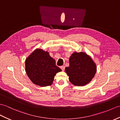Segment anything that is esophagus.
<instances>
[{
	"mask_svg": "<svg viewBox=\"0 0 120 120\" xmlns=\"http://www.w3.org/2000/svg\"><path fill=\"white\" fill-rule=\"evenodd\" d=\"M60 68L62 69V71H64L65 69V67L64 66H60Z\"/></svg>",
	"mask_w": 120,
	"mask_h": 120,
	"instance_id": "obj_1",
	"label": "esophagus"
}]
</instances>
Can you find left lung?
I'll list each match as a JSON object with an SVG mask.
<instances>
[{"label": "left lung", "instance_id": "obj_1", "mask_svg": "<svg viewBox=\"0 0 120 120\" xmlns=\"http://www.w3.org/2000/svg\"><path fill=\"white\" fill-rule=\"evenodd\" d=\"M69 65L65 69L69 81L75 86H84L90 83L97 71L92 58L84 52H74L69 59Z\"/></svg>", "mask_w": 120, "mask_h": 120}]
</instances>
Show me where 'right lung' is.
I'll return each mask as SVG.
<instances>
[{
    "label": "right lung",
    "instance_id": "obj_1",
    "mask_svg": "<svg viewBox=\"0 0 120 120\" xmlns=\"http://www.w3.org/2000/svg\"><path fill=\"white\" fill-rule=\"evenodd\" d=\"M26 73L34 84L45 87L51 85L56 74L62 70L47 51L36 49L25 61Z\"/></svg>",
    "mask_w": 120,
    "mask_h": 120
}]
</instances>
